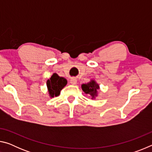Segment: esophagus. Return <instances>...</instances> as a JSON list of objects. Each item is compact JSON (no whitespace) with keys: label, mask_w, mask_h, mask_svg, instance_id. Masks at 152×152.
<instances>
[{"label":"esophagus","mask_w":152,"mask_h":152,"mask_svg":"<svg viewBox=\"0 0 152 152\" xmlns=\"http://www.w3.org/2000/svg\"><path fill=\"white\" fill-rule=\"evenodd\" d=\"M70 83L72 84H76L77 83V80L75 78H71Z\"/></svg>","instance_id":"esophagus-1"}]
</instances>
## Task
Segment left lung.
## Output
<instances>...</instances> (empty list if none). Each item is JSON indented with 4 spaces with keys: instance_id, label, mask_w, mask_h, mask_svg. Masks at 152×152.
<instances>
[{
    "instance_id": "8db88e82",
    "label": "left lung",
    "mask_w": 152,
    "mask_h": 152,
    "mask_svg": "<svg viewBox=\"0 0 152 152\" xmlns=\"http://www.w3.org/2000/svg\"><path fill=\"white\" fill-rule=\"evenodd\" d=\"M82 89L86 94H88L92 98L94 99L97 96V91L99 89V85L93 80H91L87 84H83L82 85Z\"/></svg>"
}]
</instances>
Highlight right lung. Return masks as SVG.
Returning <instances> with one entry per match:
<instances>
[{
  "label": "right lung",
  "instance_id": "right-lung-1",
  "mask_svg": "<svg viewBox=\"0 0 152 152\" xmlns=\"http://www.w3.org/2000/svg\"><path fill=\"white\" fill-rule=\"evenodd\" d=\"M66 84L67 80L66 78L60 77L56 73L53 74L47 81V86L50 96L54 97L58 96L61 90L66 85Z\"/></svg>",
  "mask_w": 152,
  "mask_h": 152
}]
</instances>
